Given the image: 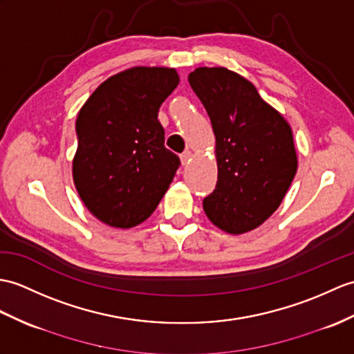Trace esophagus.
<instances>
[{
  "mask_svg": "<svg viewBox=\"0 0 354 354\" xmlns=\"http://www.w3.org/2000/svg\"><path fill=\"white\" fill-rule=\"evenodd\" d=\"M192 157H193V153L190 151H184L183 153H180V162H183V166H185V164L190 162Z\"/></svg>",
  "mask_w": 354,
  "mask_h": 354,
  "instance_id": "1",
  "label": "esophagus"
}]
</instances>
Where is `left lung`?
Returning a JSON list of instances; mask_svg holds the SVG:
<instances>
[{
  "label": "left lung",
  "instance_id": "obj_1",
  "mask_svg": "<svg viewBox=\"0 0 354 354\" xmlns=\"http://www.w3.org/2000/svg\"><path fill=\"white\" fill-rule=\"evenodd\" d=\"M188 81L216 136L218 175L205 214L227 234L253 231L279 208L297 171L290 123L234 71L197 68Z\"/></svg>",
  "mask_w": 354,
  "mask_h": 354
}]
</instances>
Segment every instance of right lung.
<instances>
[{"label": "right lung", "instance_id": "1", "mask_svg": "<svg viewBox=\"0 0 354 354\" xmlns=\"http://www.w3.org/2000/svg\"><path fill=\"white\" fill-rule=\"evenodd\" d=\"M179 84L174 68L136 66L105 80L81 106L72 176L86 208L111 227L149 217L179 167L158 110Z\"/></svg>", "mask_w": 354, "mask_h": 354}]
</instances>
